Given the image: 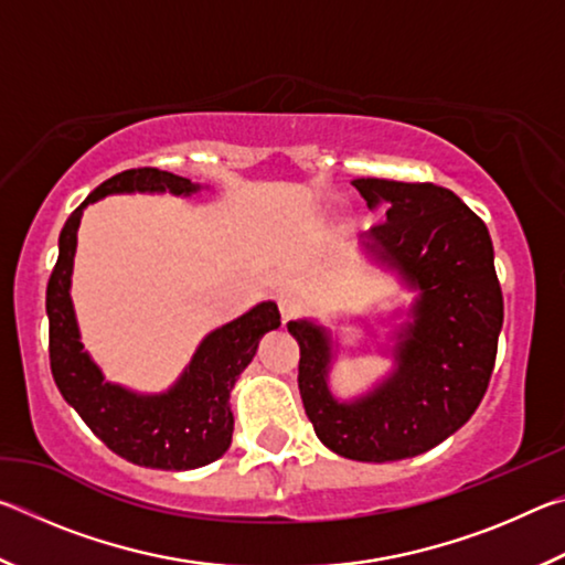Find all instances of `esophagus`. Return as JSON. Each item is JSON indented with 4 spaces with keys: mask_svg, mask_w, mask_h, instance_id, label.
Wrapping results in <instances>:
<instances>
[{
    "mask_svg": "<svg viewBox=\"0 0 565 565\" xmlns=\"http://www.w3.org/2000/svg\"><path fill=\"white\" fill-rule=\"evenodd\" d=\"M301 309H303V301L296 294H281L279 296V311H281L284 323L299 317Z\"/></svg>",
    "mask_w": 565,
    "mask_h": 565,
    "instance_id": "1",
    "label": "esophagus"
}]
</instances>
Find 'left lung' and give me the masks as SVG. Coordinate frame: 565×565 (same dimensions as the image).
Listing matches in <instances>:
<instances>
[{
    "instance_id": "1",
    "label": "left lung",
    "mask_w": 565,
    "mask_h": 565,
    "mask_svg": "<svg viewBox=\"0 0 565 565\" xmlns=\"http://www.w3.org/2000/svg\"><path fill=\"white\" fill-rule=\"evenodd\" d=\"M386 222L361 248L414 291L388 333L394 371L356 398H339L331 369L339 341L313 319L289 321L301 349L299 391L321 444L351 461L414 458L456 434L489 388L503 327V296L489 228L454 191L436 184L353 179Z\"/></svg>"
}]
</instances>
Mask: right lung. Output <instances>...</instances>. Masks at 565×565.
I'll list each match as a JSON object with an SVG mask.
<instances>
[{"instance_id":"obj_1","label":"right lung","mask_w":565,"mask_h":565,"mask_svg":"<svg viewBox=\"0 0 565 565\" xmlns=\"http://www.w3.org/2000/svg\"><path fill=\"white\" fill-rule=\"evenodd\" d=\"M204 186L159 169H129L111 177L76 206L60 234V259L46 286L50 361L56 388L84 418L94 436L127 461L164 471H189L222 458L232 446V388L252 363L264 333L281 327L279 306L262 301L242 317L209 331L189 366L167 391H141L111 384L84 351L72 303L76 232L89 204L111 194L191 196Z\"/></svg>"}]
</instances>
